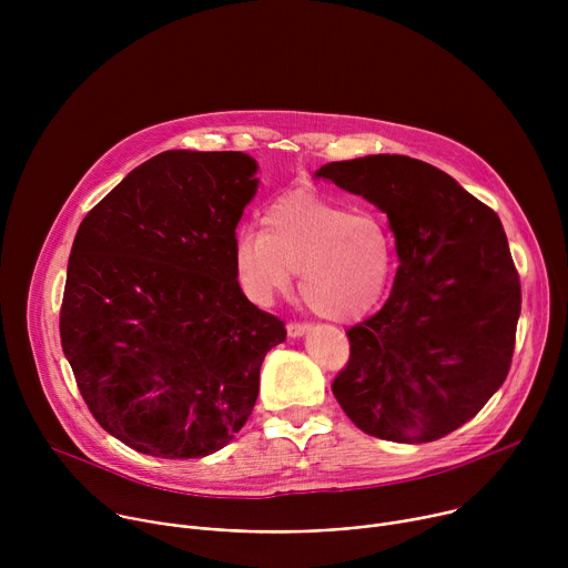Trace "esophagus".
I'll return each mask as SVG.
<instances>
[{"label": "esophagus", "instance_id": "34e87169", "mask_svg": "<svg viewBox=\"0 0 568 568\" xmlns=\"http://www.w3.org/2000/svg\"><path fill=\"white\" fill-rule=\"evenodd\" d=\"M305 333H310V326H307V323H296V321H290V323H287V335H290L292 339L303 337Z\"/></svg>", "mask_w": 568, "mask_h": 568}]
</instances>
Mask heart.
<instances>
[{"label":"heart","instance_id":"obj_1","mask_svg":"<svg viewBox=\"0 0 568 568\" xmlns=\"http://www.w3.org/2000/svg\"><path fill=\"white\" fill-rule=\"evenodd\" d=\"M261 222L263 231L247 226L233 242L235 278L252 301L267 305L290 292L292 274L305 305L328 321L357 318L382 298L395 245L377 215L290 193Z\"/></svg>","mask_w":568,"mask_h":568}]
</instances>
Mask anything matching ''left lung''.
I'll list each match as a JSON object with an SVG mask.
<instances>
[{"instance_id": "8db88e82", "label": "left lung", "mask_w": 568, "mask_h": 568, "mask_svg": "<svg viewBox=\"0 0 568 568\" xmlns=\"http://www.w3.org/2000/svg\"><path fill=\"white\" fill-rule=\"evenodd\" d=\"M316 178L388 217L399 267L377 314L346 331L333 393L368 436L432 443L471 420L508 377L521 285L499 215L420 159L368 154Z\"/></svg>"}]
</instances>
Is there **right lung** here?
Wrapping results in <instances>:
<instances>
[{
    "mask_svg": "<svg viewBox=\"0 0 568 568\" xmlns=\"http://www.w3.org/2000/svg\"><path fill=\"white\" fill-rule=\"evenodd\" d=\"M245 152L166 150L80 222L60 339L97 423L159 458H200L252 416L261 364L285 323L233 270L235 226L254 200Z\"/></svg>",
    "mask_w": 568,
    "mask_h": 568,
    "instance_id": "obj_1",
    "label": "right lung"
}]
</instances>
